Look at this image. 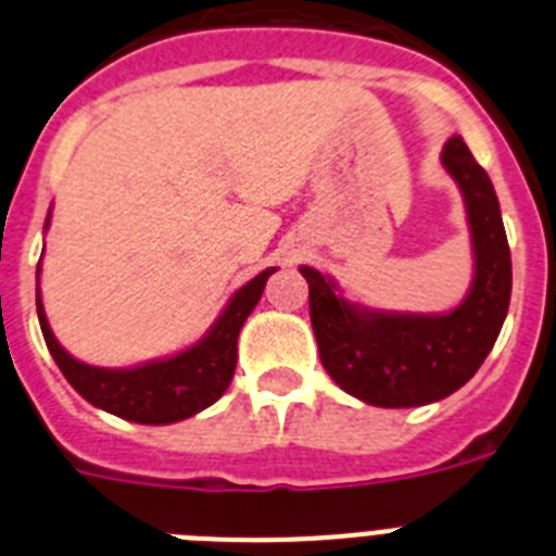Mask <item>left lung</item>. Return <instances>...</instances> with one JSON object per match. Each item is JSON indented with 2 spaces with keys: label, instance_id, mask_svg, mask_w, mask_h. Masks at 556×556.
<instances>
[{
  "label": "left lung",
  "instance_id": "1",
  "mask_svg": "<svg viewBox=\"0 0 556 556\" xmlns=\"http://www.w3.org/2000/svg\"><path fill=\"white\" fill-rule=\"evenodd\" d=\"M468 205L476 278L451 314H381L345 303L326 275L301 267L308 314L328 376L372 406H424L473 378L493 351L513 292V262L498 198L462 136L443 150Z\"/></svg>",
  "mask_w": 556,
  "mask_h": 556
}]
</instances>
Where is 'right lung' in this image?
Returning <instances> with one entry per match:
<instances>
[{"label":"right lung","instance_id":"obj_1","mask_svg":"<svg viewBox=\"0 0 556 556\" xmlns=\"http://www.w3.org/2000/svg\"><path fill=\"white\" fill-rule=\"evenodd\" d=\"M38 269H41V264H38ZM273 273L275 269H264L262 275H255L253 281L244 283L230 298L228 308L203 342L178 353V356L166 358V362H150V365L132 367V370H102V367L83 365V362L68 356L49 331L41 294L36 298L38 323H41L52 358L58 362L68 384L75 387L88 404L132 420V424H178V420H186V417L198 415L200 409L214 404L228 390L236 370V339H239V331H242L255 303L262 301L264 283Z\"/></svg>","mask_w":556,"mask_h":556}]
</instances>
